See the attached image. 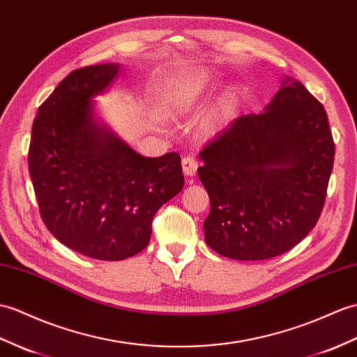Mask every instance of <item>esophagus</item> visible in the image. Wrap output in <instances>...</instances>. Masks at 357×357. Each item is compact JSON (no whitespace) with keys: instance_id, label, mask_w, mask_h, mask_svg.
Here are the masks:
<instances>
[{"instance_id":"34e87169","label":"esophagus","mask_w":357,"mask_h":357,"mask_svg":"<svg viewBox=\"0 0 357 357\" xmlns=\"http://www.w3.org/2000/svg\"><path fill=\"white\" fill-rule=\"evenodd\" d=\"M181 164H182V170H184L185 176H195L196 175L197 161L195 158H192V156H184Z\"/></svg>"}]
</instances>
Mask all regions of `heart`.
Returning <instances> with one entry per match:
<instances>
[{"instance_id":"1","label":"heart","mask_w":357,"mask_h":357,"mask_svg":"<svg viewBox=\"0 0 357 357\" xmlns=\"http://www.w3.org/2000/svg\"><path fill=\"white\" fill-rule=\"evenodd\" d=\"M220 76L210 70L190 71L178 76L162 94V111L169 119L178 120L192 114L201 105L205 96L219 85ZM243 91L240 86H229L220 96L211 109L199 123V135L211 139L222 134L234 119L237 106L242 100Z\"/></svg>"}]
</instances>
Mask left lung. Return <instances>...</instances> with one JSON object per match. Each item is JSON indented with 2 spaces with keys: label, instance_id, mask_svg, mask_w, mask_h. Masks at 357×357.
Instances as JSON below:
<instances>
[{
  "label": "left lung",
  "instance_id": "1",
  "mask_svg": "<svg viewBox=\"0 0 357 357\" xmlns=\"http://www.w3.org/2000/svg\"><path fill=\"white\" fill-rule=\"evenodd\" d=\"M333 156L324 106L286 76L261 114L236 119L199 153L206 245L243 261L292 250L319 219Z\"/></svg>",
  "mask_w": 357,
  "mask_h": 357
}]
</instances>
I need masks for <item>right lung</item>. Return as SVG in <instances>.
Returning <instances> with one entry per match:
<instances>
[{
	"label": "right lung",
	"mask_w": 357,
	"mask_h": 357,
	"mask_svg": "<svg viewBox=\"0 0 357 357\" xmlns=\"http://www.w3.org/2000/svg\"><path fill=\"white\" fill-rule=\"evenodd\" d=\"M120 63L74 70L33 121L29 172L45 227L70 250L117 261L147 246L152 220L184 187L181 156L147 158L96 115Z\"/></svg>",
	"instance_id": "1"
}]
</instances>
